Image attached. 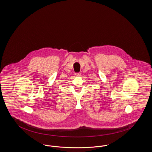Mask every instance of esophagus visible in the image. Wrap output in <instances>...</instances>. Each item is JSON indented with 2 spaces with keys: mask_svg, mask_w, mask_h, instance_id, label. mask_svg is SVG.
I'll list each match as a JSON object with an SVG mask.
<instances>
[{
  "mask_svg": "<svg viewBox=\"0 0 152 152\" xmlns=\"http://www.w3.org/2000/svg\"><path fill=\"white\" fill-rule=\"evenodd\" d=\"M80 75H81V74L80 73H75V76H76V77H79V76H80Z\"/></svg>",
  "mask_w": 152,
  "mask_h": 152,
  "instance_id": "34e87169",
  "label": "esophagus"
}]
</instances>
